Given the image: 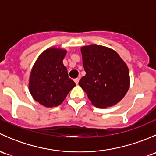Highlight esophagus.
Here are the masks:
<instances>
[{"label":"esophagus","instance_id":"esophagus-1","mask_svg":"<svg viewBox=\"0 0 156 156\" xmlns=\"http://www.w3.org/2000/svg\"><path fill=\"white\" fill-rule=\"evenodd\" d=\"M74 81L75 82V84H78V82H79V78H76L74 79Z\"/></svg>","mask_w":156,"mask_h":156}]
</instances>
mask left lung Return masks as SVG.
Instances as JSON below:
<instances>
[{
	"instance_id": "obj_1",
	"label": "left lung",
	"mask_w": 156,
	"mask_h": 156,
	"mask_svg": "<svg viewBox=\"0 0 156 156\" xmlns=\"http://www.w3.org/2000/svg\"><path fill=\"white\" fill-rule=\"evenodd\" d=\"M83 66L86 75L79 81L92 104L98 108L115 106L130 87L129 70L115 50L92 44L82 47Z\"/></svg>"
}]
</instances>
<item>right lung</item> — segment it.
<instances>
[{
	"instance_id": "obj_1",
	"label": "right lung",
	"mask_w": 156,
	"mask_h": 156,
	"mask_svg": "<svg viewBox=\"0 0 156 156\" xmlns=\"http://www.w3.org/2000/svg\"><path fill=\"white\" fill-rule=\"evenodd\" d=\"M66 50L52 48L36 60L29 78V91L34 100L45 107H53L64 101L75 86L62 63Z\"/></svg>"
}]
</instances>
